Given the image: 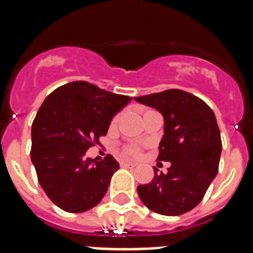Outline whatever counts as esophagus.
<instances>
[{"instance_id": "1", "label": "esophagus", "mask_w": 253, "mask_h": 253, "mask_svg": "<svg viewBox=\"0 0 253 253\" xmlns=\"http://www.w3.org/2000/svg\"><path fill=\"white\" fill-rule=\"evenodd\" d=\"M121 167H122V168H134L135 164H134V163L122 162V163H121Z\"/></svg>"}]
</instances>
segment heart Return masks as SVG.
Wrapping results in <instances>:
<instances>
[{
    "instance_id": "obj_1",
    "label": "heart",
    "mask_w": 253,
    "mask_h": 253,
    "mask_svg": "<svg viewBox=\"0 0 253 253\" xmlns=\"http://www.w3.org/2000/svg\"><path fill=\"white\" fill-rule=\"evenodd\" d=\"M119 121V115H115L113 121H111V127H114ZM121 154H122L123 158L126 159H131V158H136L140 154V148L138 146H135V144H126V146L122 147V151H121Z\"/></svg>"
}]
</instances>
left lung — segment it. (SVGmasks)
<instances>
[{
	"label": "left lung",
	"mask_w": 253,
	"mask_h": 253,
	"mask_svg": "<svg viewBox=\"0 0 253 253\" xmlns=\"http://www.w3.org/2000/svg\"><path fill=\"white\" fill-rule=\"evenodd\" d=\"M164 117V135L158 162H169L168 173H158L139 185L147 208L162 215H181L204 198L219 167L222 140L215 115L206 102L180 89L135 97Z\"/></svg>",
	"instance_id": "8db88e82"
}]
</instances>
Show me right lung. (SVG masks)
Masks as SVG:
<instances>
[{
    "instance_id": "obj_1",
    "label": "right lung",
    "mask_w": 253,
    "mask_h": 253,
    "mask_svg": "<svg viewBox=\"0 0 253 253\" xmlns=\"http://www.w3.org/2000/svg\"><path fill=\"white\" fill-rule=\"evenodd\" d=\"M131 99L86 81L61 85L44 99L31 127V162L48 198L67 212L101 202L119 169L111 155L95 162L86 151L99 144L111 118Z\"/></svg>"
}]
</instances>
